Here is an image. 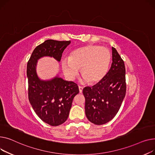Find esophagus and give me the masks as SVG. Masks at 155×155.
Returning a JSON list of instances; mask_svg holds the SVG:
<instances>
[{
    "mask_svg": "<svg viewBox=\"0 0 155 155\" xmlns=\"http://www.w3.org/2000/svg\"><path fill=\"white\" fill-rule=\"evenodd\" d=\"M79 93H81L82 92H83V87H81V86H79Z\"/></svg>",
    "mask_w": 155,
    "mask_h": 155,
    "instance_id": "obj_1",
    "label": "esophagus"
}]
</instances>
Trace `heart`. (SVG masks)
<instances>
[{
	"mask_svg": "<svg viewBox=\"0 0 155 155\" xmlns=\"http://www.w3.org/2000/svg\"><path fill=\"white\" fill-rule=\"evenodd\" d=\"M111 60V52L106 48L88 45L72 51L69 58L63 60L62 68L69 80L74 79L81 69L84 80L93 85L100 83L106 77Z\"/></svg>",
	"mask_w": 155,
	"mask_h": 155,
	"instance_id": "b5f03b06",
	"label": "heart"
}]
</instances>
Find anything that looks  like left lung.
Segmentation results:
<instances>
[{
    "mask_svg": "<svg viewBox=\"0 0 155 155\" xmlns=\"http://www.w3.org/2000/svg\"><path fill=\"white\" fill-rule=\"evenodd\" d=\"M112 61L111 68L104 79L92 87H84L83 91L86 117L94 124H104L113 119L125 97L124 63L113 47Z\"/></svg>",
    "mask_w": 155,
    "mask_h": 155,
    "instance_id": "obj_1",
    "label": "left lung"
}]
</instances>
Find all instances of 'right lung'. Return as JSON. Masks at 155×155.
Masks as SVG:
<instances>
[{
  "label": "right lung",
  "mask_w": 155,
  "mask_h": 155,
  "mask_svg": "<svg viewBox=\"0 0 155 155\" xmlns=\"http://www.w3.org/2000/svg\"><path fill=\"white\" fill-rule=\"evenodd\" d=\"M70 43V41H45L34 49L27 62L29 102L40 119L52 126L67 120L72 100L79 93V89L74 82L63 79L58 74L51 79H41L36 69L38 61L42 58L50 57L60 62L63 51Z\"/></svg>",
  "instance_id": "right-lung-1"
}]
</instances>
